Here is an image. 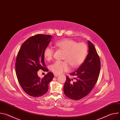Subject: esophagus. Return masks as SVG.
<instances>
[{"instance_id":"esophagus-1","label":"esophagus","mask_w":120,"mask_h":120,"mask_svg":"<svg viewBox=\"0 0 120 120\" xmlns=\"http://www.w3.org/2000/svg\"><path fill=\"white\" fill-rule=\"evenodd\" d=\"M59 76V75H57V74H54V76L55 77H57V76Z\"/></svg>"}]
</instances>
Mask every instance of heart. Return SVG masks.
<instances>
[{
  "instance_id": "1",
  "label": "heart",
  "mask_w": 120,
  "mask_h": 120,
  "mask_svg": "<svg viewBox=\"0 0 120 120\" xmlns=\"http://www.w3.org/2000/svg\"><path fill=\"white\" fill-rule=\"evenodd\" d=\"M56 46L64 51L63 59L64 61H57L51 65L50 69L55 74H60L68 71L70 65L72 68L78 67L84 61L87 53V46L84 43H77L75 40L65 38L58 41ZM54 50L47 47L44 52V56L47 61L52 60Z\"/></svg>"
}]
</instances>
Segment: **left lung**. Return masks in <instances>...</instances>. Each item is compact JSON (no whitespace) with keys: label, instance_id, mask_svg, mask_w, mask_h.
Segmentation results:
<instances>
[{"label":"left lung","instance_id":"left-lung-1","mask_svg":"<svg viewBox=\"0 0 120 120\" xmlns=\"http://www.w3.org/2000/svg\"><path fill=\"white\" fill-rule=\"evenodd\" d=\"M89 53L82 64L77 70L70 73L75 76V82L66 76L64 92L68 98L80 100L87 95L95 85L100 74L101 62L94 45L88 41Z\"/></svg>","mask_w":120,"mask_h":120}]
</instances>
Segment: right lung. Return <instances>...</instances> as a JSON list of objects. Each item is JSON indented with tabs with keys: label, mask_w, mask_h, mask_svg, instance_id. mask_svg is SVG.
<instances>
[{
	"label": "right lung",
	"mask_w": 120,
	"mask_h": 120,
	"mask_svg": "<svg viewBox=\"0 0 120 120\" xmlns=\"http://www.w3.org/2000/svg\"><path fill=\"white\" fill-rule=\"evenodd\" d=\"M52 36L38 34L28 38L22 45L17 55L15 72L23 90L30 96L38 97L48 91L49 83L54 74L48 72L41 79L38 75L40 69L48 72L45 63L44 52L52 39Z\"/></svg>",
	"instance_id": "obj_1"
}]
</instances>
